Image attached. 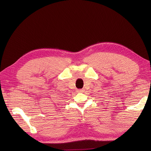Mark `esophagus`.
I'll return each mask as SVG.
<instances>
[{
    "instance_id": "obj_1",
    "label": "esophagus",
    "mask_w": 151,
    "mask_h": 151,
    "mask_svg": "<svg viewBox=\"0 0 151 151\" xmlns=\"http://www.w3.org/2000/svg\"><path fill=\"white\" fill-rule=\"evenodd\" d=\"M77 92H78V93H83L84 89H78V90H77Z\"/></svg>"
}]
</instances>
